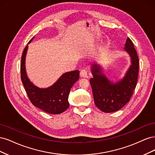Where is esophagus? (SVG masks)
<instances>
[{
    "label": "esophagus",
    "mask_w": 155,
    "mask_h": 155,
    "mask_svg": "<svg viewBox=\"0 0 155 155\" xmlns=\"http://www.w3.org/2000/svg\"><path fill=\"white\" fill-rule=\"evenodd\" d=\"M80 76L81 78H87V71L85 69H83L81 70Z\"/></svg>",
    "instance_id": "esophagus-1"
}]
</instances>
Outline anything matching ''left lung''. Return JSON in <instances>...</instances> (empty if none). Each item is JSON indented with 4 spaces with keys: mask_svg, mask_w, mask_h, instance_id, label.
I'll list each match as a JSON object with an SVG mask.
<instances>
[{
    "mask_svg": "<svg viewBox=\"0 0 155 155\" xmlns=\"http://www.w3.org/2000/svg\"><path fill=\"white\" fill-rule=\"evenodd\" d=\"M130 57V64L122 78L111 81L101 64L94 63L90 79L96 106L104 112H113L121 109L129 101L137 86L139 59L132 41L127 39L124 48Z\"/></svg>",
    "mask_w": 155,
    "mask_h": 155,
    "instance_id": "8db88e82",
    "label": "left lung"
}]
</instances>
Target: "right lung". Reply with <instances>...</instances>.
I'll return each instance as SVG.
<instances>
[{"instance_id": "obj_1", "label": "right lung", "mask_w": 155, "mask_h": 155, "mask_svg": "<svg viewBox=\"0 0 155 155\" xmlns=\"http://www.w3.org/2000/svg\"><path fill=\"white\" fill-rule=\"evenodd\" d=\"M35 38L32 37L28 45ZM23 51L21 64V80L32 104L49 114H59L69 107L68 96L70 89L79 78V71L68 72L63 74L52 85L40 88L35 85L28 76L26 70V57L28 45Z\"/></svg>"}]
</instances>
